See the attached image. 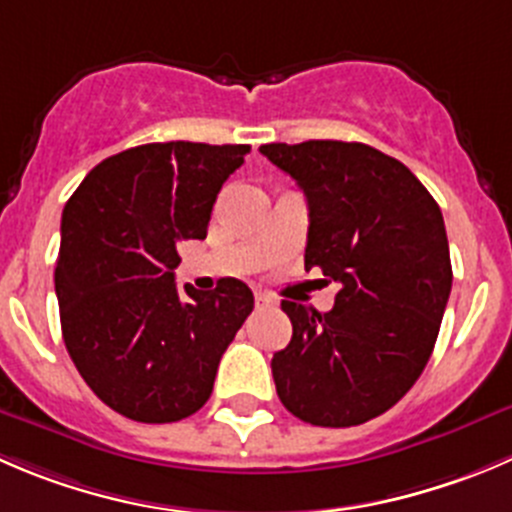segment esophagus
I'll return each instance as SVG.
<instances>
[{
    "mask_svg": "<svg viewBox=\"0 0 512 512\" xmlns=\"http://www.w3.org/2000/svg\"><path fill=\"white\" fill-rule=\"evenodd\" d=\"M255 302H257V307H270V305H275V297L270 295V292H255Z\"/></svg>",
    "mask_w": 512,
    "mask_h": 512,
    "instance_id": "34e87169",
    "label": "esophagus"
}]
</instances>
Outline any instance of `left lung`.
I'll list each match as a JSON object with an SVG mask.
<instances>
[{
  "mask_svg": "<svg viewBox=\"0 0 512 512\" xmlns=\"http://www.w3.org/2000/svg\"><path fill=\"white\" fill-rule=\"evenodd\" d=\"M260 152L307 197L305 270L337 282L330 312L282 300L292 340L272 357L277 395L310 425H362L393 408L433 355L453 287L443 212L403 162L362 142Z\"/></svg>",
  "mask_w": 512,
  "mask_h": 512,
  "instance_id": "left-lung-1",
  "label": "left lung"
}]
</instances>
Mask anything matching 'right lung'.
<instances>
[{
    "instance_id": "1",
    "label": "right lung",
    "mask_w": 512,
    "mask_h": 512,
    "mask_svg": "<svg viewBox=\"0 0 512 512\" xmlns=\"http://www.w3.org/2000/svg\"><path fill=\"white\" fill-rule=\"evenodd\" d=\"M250 145L152 142L107 157L62 212L54 290L69 357L104 405L177 423L210 400L222 352L255 307L242 280L175 285L177 245L205 240Z\"/></svg>"
}]
</instances>
